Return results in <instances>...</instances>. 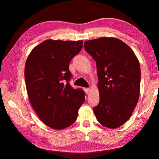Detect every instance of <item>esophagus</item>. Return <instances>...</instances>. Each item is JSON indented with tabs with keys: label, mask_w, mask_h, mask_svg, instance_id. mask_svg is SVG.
Here are the masks:
<instances>
[{
	"label": "esophagus",
	"mask_w": 159,
	"mask_h": 159,
	"mask_svg": "<svg viewBox=\"0 0 159 159\" xmlns=\"http://www.w3.org/2000/svg\"><path fill=\"white\" fill-rule=\"evenodd\" d=\"M84 91L86 94H89L90 93V88H84Z\"/></svg>",
	"instance_id": "1"
}]
</instances>
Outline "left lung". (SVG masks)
<instances>
[{"instance_id":"8db88e82","label":"left lung","mask_w":159,"mask_h":159,"mask_svg":"<svg viewBox=\"0 0 159 159\" xmlns=\"http://www.w3.org/2000/svg\"><path fill=\"white\" fill-rule=\"evenodd\" d=\"M85 50L95 60L99 102L94 107L97 120L114 129L127 121L138 104L141 71L138 59L124 42L101 37L84 43Z\"/></svg>"}]
</instances>
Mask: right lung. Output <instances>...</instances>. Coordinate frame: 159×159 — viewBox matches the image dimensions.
I'll return each mask as SVG.
<instances>
[{
	"label": "right lung",
	"mask_w": 159,
	"mask_h": 159,
	"mask_svg": "<svg viewBox=\"0 0 159 159\" xmlns=\"http://www.w3.org/2000/svg\"><path fill=\"white\" fill-rule=\"evenodd\" d=\"M83 41L46 40L35 47L26 61L25 77L32 107L45 125L61 130L76 121L85 93L69 85V64Z\"/></svg>",
	"instance_id": "add662e5"
}]
</instances>
